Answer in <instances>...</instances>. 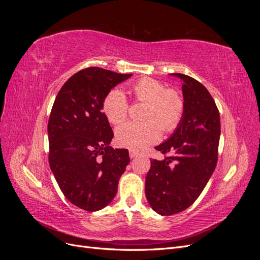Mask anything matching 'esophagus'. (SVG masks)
<instances>
[{
  "label": "esophagus",
  "instance_id": "esophagus-1",
  "mask_svg": "<svg viewBox=\"0 0 260 260\" xmlns=\"http://www.w3.org/2000/svg\"><path fill=\"white\" fill-rule=\"evenodd\" d=\"M129 155H130V158H135V157L138 155V153L136 151H132V149H131V151L129 152Z\"/></svg>",
  "mask_w": 260,
  "mask_h": 260
}]
</instances>
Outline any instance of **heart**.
I'll use <instances>...</instances> for the list:
<instances>
[{"label": "heart", "instance_id": "b5f03b06", "mask_svg": "<svg viewBox=\"0 0 260 260\" xmlns=\"http://www.w3.org/2000/svg\"><path fill=\"white\" fill-rule=\"evenodd\" d=\"M133 96L147 103L144 122H125L116 129V142L132 151H142L158 142L161 129L171 132L178 128L185 111V101L176 89H167L162 82L143 78L132 85ZM103 111L108 121L119 124L129 113V103L120 89H113L104 99Z\"/></svg>", "mask_w": 260, "mask_h": 260}]
</instances>
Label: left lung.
Wrapping results in <instances>:
<instances>
[{"label":"left lung","mask_w":260,"mask_h":260,"mask_svg":"<svg viewBox=\"0 0 260 260\" xmlns=\"http://www.w3.org/2000/svg\"><path fill=\"white\" fill-rule=\"evenodd\" d=\"M183 80L185 111L172 136L155 148L162 160L152 159L145 179L151 207L161 216L183 211L198 200L218 160L220 115L208 90L194 78L172 74Z\"/></svg>","instance_id":"1"}]
</instances>
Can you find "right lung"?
Instances as JSON below:
<instances>
[{
  "label": "right lung",
  "instance_id": "add662e5",
  "mask_svg": "<svg viewBox=\"0 0 260 260\" xmlns=\"http://www.w3.org/2000/svg\"><path fill=\"white\" fill-rule=\"evenodd\" d=\"M131 76L85 68L69 78L54 101L50 167L65 198L83 210L98 211L113 201L130 161L128 149L109 146L114 132L102 108L109 91Z\"/></svg>",
  "mask_w": 260,
  "mask_h": 260
}]
</instances>
